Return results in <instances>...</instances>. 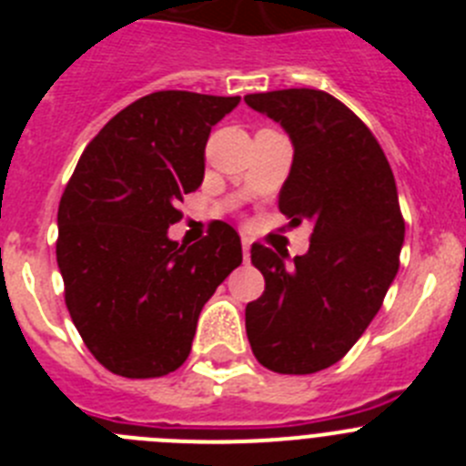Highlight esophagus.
<instances>
[{"mask_svg":"<svg viewBox=\"0 0 466 466\" xmlns=\"http://www.w3.org/2000/svg\"><path fill=\"white\" fill-rule=\"evenodd\" d=\"M249 247H252V242L247 240V238H242V254H245V261H249Z\"/></svg>","mask_w":466,"mask_h":466,"instance_id":"esophagus-1","label":"esophagus"}]
</instances>
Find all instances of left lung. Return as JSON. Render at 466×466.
<instances>
[{"label": "left lung", "mask_w": 466, "mask_h": 466, "mask_svg": "<svg viewBox=\"0 0 466 466\" xmlns=\"http://www.w3.org/2000/svg\"><path fill=\"white\" fill-rule=\"evenodd\" d=\"M287 130L294 163L279 191L291 224H312L310 249L252 245L266 291L247 303L245 327L258 364L306 376L348 355L380 310L399 270L403 224L392 167L366 123L324 90L245 95Z\"/></svg>", "instance_id": "8db88e82"}]
</instances>
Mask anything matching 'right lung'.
Returning <instances> with one entry per match:
<instances>
[{
  "label": "right lung",
  "mask_w": 466,
  "mask_h": 466,
  "mask_svg": "<svg viewBox=\"0 0 466 466\" xmlns=\"http://www.w3.org/2000/svg\"><path fill=\"white\" fill-rule=\"evenodd\" d=\"M240 97L158 90L118 111L74 167L57 208V268L86 348L123 378H160L187 361L198 315L242 263L219 221L198 245L167 228L203 184L212 126Z\"/></svg>",
  "instance_id": "obj_1"
}]
</instances>
